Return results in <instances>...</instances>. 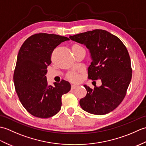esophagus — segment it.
<instances>
[{
  "instance_id": "esophagus-1",
  "label": "esophagus",
  "mask_w": 146,
  "mask_h": 146,
  "mask_svg": "<svg viewBox=\"0 0 146 146\" xmlns=\"http://www.w3.org/2000/svg\"><path fill=\"white\" fill-rule=\"evenodd\" d=\"M78 86V85H75V84H72L71 85V89H75L76 87H77Z\"/></svg>"
}]
</instances>
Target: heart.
<instances>
[{
	"label": "heart",
	"mask_w": 146,
	"mask_h": 146,
	"mask_svg": "<svg viewBox=\"0 0 146 146\" xmlns=\"http://www.w3.org/2000/svg\"><path fill=\"white\" fill-rule=\"evenodd\" d=\"M73 47H82L80 45L78 44H75L72 46ZM67 77L68 78V79H70L71 80H73V81H75L78 78V75L76 71H71V72L68 73V74L67 75Z\"/></svg>",
	"instance_id": "heart-1"
}]
</instances>
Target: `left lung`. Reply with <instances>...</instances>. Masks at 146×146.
Here are the masks:
<instances>
[{"label": "left lung", "instance_id": "left-lung-1", "mask_svg": "<svg viewBox=\"0 0 146 146\" xmlns=\"http://www.w3.org/2000/svg\"><path fill=\"white\" fill-rule=\"evenodd\" d=\"M69 38L88 49L92 59L88 68V78L102 81L101 86H95L94 89L83 85L87 93L80 99V106L95 115L110 112L124 98L131 81L132 71L127 49L119 38L102 29Z\"/></svg>", "mask_w": 146, "mask_h": 146}]
</instances>
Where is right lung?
<instances>
[{"label":"right lung","mask_w":146,"mask_h":146,"mask_svg":"<svg viewBox=\"0 0 146 146\" xmlns=\"http://www.w3.org/2000/svg\"><path fill=\"white\" fill-rule=\"evenodd\" d=\"M70 40L53 34L39 33L27 38L18 52L14 83L18 97L29 113L39 118L54 116L61 109V97L70 90L63 80L48 85L46 75L54 49Z\"/></svg>","instance_id":"obj_1"}]
</instances>
